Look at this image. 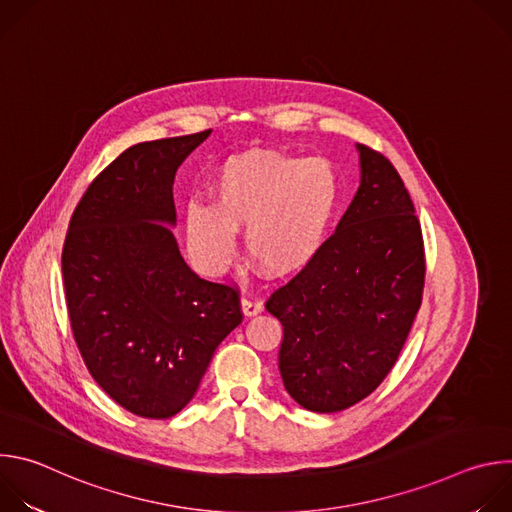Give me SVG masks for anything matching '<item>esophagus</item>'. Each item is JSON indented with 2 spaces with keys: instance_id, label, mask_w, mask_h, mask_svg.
<instances>
[{
  "instance_id": "34e87169",
  "label": "esophagus",
  "mask_w": 512,
  "mask_h": 512,
  "mask_svg": "<svg viewBox=\"0 0 512 512\" xmlns=\"http://www.w3.org/2000/svg\"><path fill=\"white\" fill-rule=\"evenodd\" d=\"M241 308H243L245 316H255V314H259L263 310V302L257 296H253V294H243Z\"/></svg>"
}]
</instances>
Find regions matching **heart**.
Instances as JSON below:
<instances>
[{"mask_svg": "<svg viewBox=\"0 0 512 512\" xmlns=\"http://www.w3.org/2000/svg\"><path fill=\"white\" fill-rule=\"evenodd\" d=\"M212 206L188 210V247L210 273L235 255L247 229L249 257L271 275L306 267L320 251L340 202L338 174L322 158L253 150L229 158L212 176Z\"/></svg>", "mask_w": 512, "mask_h": 512, "instance_id": "1", "label": "heart"}]
</instances>
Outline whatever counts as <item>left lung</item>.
Returning a JSON list of instances; mask_svg holds the SVG:
<instances>
[{"instance_id": "obj_1", "label": "left lung", "mask_w": 512, "mask_h": 512, "mask_svg": "<svg viewBox=\"0 0 512 512\" xmlns=\"http://www.w3.org/2000/svg\"><path fill=\"white\" fill-rule=\"evenodd\" d=\"M358 152L360 186L336 233L265 304L283 326V385L316 413L342 411L385 381L423 298L413 200L381 152Z\"/></svg>"}]
</instances>
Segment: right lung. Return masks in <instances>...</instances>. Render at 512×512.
<instances>
[{"label": "right lung", "mask_w": 512, "mask_h": 512, "mask_svg": "<svg viewBox=\"0 0 512 512\" xmlns=\"http://www.w3.org/2000/svg\"><path fill=\"white\" fill-rule=\"evenodd\" d=\"M210 129L143 141L115 158L70 216L62 277L70 328L91 377L123 409L176 415L216 346L243 320L237 285L182 259L174 176Z\"/></svg>", "instance_id": "add662e5"}]
</instances>
